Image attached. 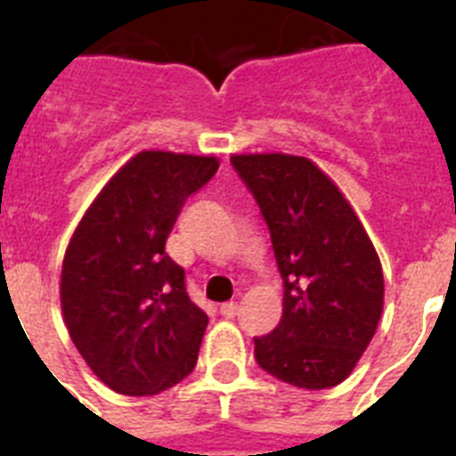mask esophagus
Segmentation results:
<instances>
[{
    "instance_id": "obj_1",
    "label": "esophagus",
    "mask_w": 456,
    "mask_h": 456,
    "mask_svg": "<svg viewBox=\"0 0 456 456\" xmlns=\"http://www.w3.org/2000/svg\"><path fill=\"white\" fill-rule=\"evenodd\" d=\"M219 310H221V315L231 320V317L237 315V301H225V304H221Z\"/></svg>"
}]
</instances>
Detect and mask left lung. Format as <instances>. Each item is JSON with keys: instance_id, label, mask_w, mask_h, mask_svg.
Segmentation results:
<instances>
[{"instance_id": "8db88e82", "label": "left lung", "mask_w": 456, "mask_h": 456, "mask_svg": "<svg viewBox=\"0 0 456 456\" xmlns=\"http://www.w3.org/2000/svg\"><path fill=\"white\" fill-rule=\"evenodd\" d=\"M267 221L283 278V317L253 338L257 365L305 390L352 374L377 331L384 273L363 225L336 184L305 157L232 155Z\"/></svg>"}]
</instances>
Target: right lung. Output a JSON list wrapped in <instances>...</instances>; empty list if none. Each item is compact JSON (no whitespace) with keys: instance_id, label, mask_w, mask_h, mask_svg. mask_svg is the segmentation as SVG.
Returning a JSON list of instances; mask_svg holds the SVG:
<instances>
[{"instance_id":"obj_1","label":"right lung","mask_w":456,"mask_h":456,"mask_svg":"<svg viewBox=\"0 0 456 456\" xmlns=\"http://www.w3.org/2000/svg\"><path fill=\"white\" fill-rule=\"evenodd\" d=\"M215 157L143 151L93 200L68 244L61 308L75 347L120 395H155L199 361L208 315L189 299L184 269L164 251Z\"/></svg>"}]
</instances>
